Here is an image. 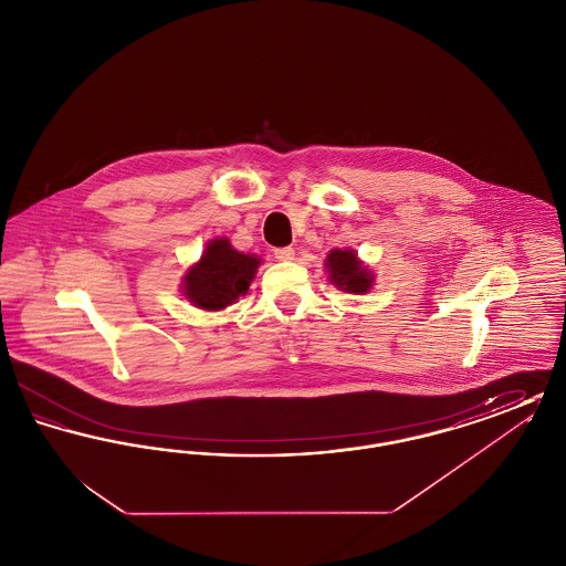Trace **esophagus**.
Instances as JSON below:
<instances>
[{
	"mask_svg": "<svg viewBox=\"0 0 566 566\" xmlns=\"http://www.w3.org/2000/svg\"><path fill=\"white\" fill-rule=\"evenodd\" d=\"M273 256H275L277 261H293V259H295V250H293V248H277V250L273 252Z\"/></svg>",
	"mask_w": 566,
	"mask_h": 566,
	"instance_id": "1",
	"label": "esophagus"
}]
</instances>
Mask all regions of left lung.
Instances as JSON below:
<instances>
[{"instance_id":"left-lung-1","label":"left lung","mask_w":566,"mask_h":566,"mask_svg":"<svg viewBox=\"0 0 566 566\" xmlns=\"http://www.w3.org/2000/svg\"><path fill=\"white\" fill-rule=\"evenodd\" d=\"M324 268L328 271L331 284L352 295H365L374 286V273L358 261L354 250H331Z\"/></svg>"}]
</instances>
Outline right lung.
Listing matches in <instances>:
<instances>
[{
	"instance_id": "1",
	"label": "right lung",
	"mask_w": 566,
	"mask_h": 566,
	"mask_svg": "<svg viewBox=\"0 0 566 566\" xmlns=\"http://www.w3.org/2000/svg\"><path fill=\"white\" fill-rule=\"evenodd\" d=\"M259 265V256L238 252L227 238H218L206 245L199 263L187 271L182 293L195 307L224 310L248 293Z\"/></svg>"
}]
</instances>
